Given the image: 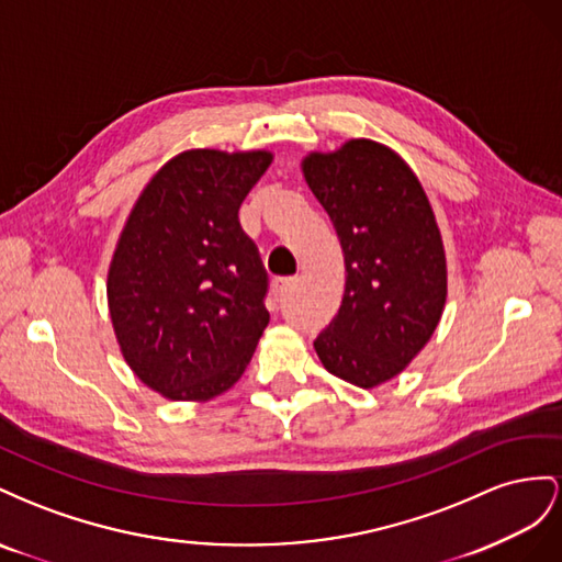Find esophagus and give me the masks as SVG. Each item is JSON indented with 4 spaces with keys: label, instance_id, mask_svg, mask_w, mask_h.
Masks as SVG:
<instances>
[{
    "label": "esophagus",
    "instance_id": "obj_1",
    "mask_svg": "<svg viewBox=\"0 0 562 562\" xmlns=\"http://www.w3.org/2000/svg\"><path fill=\"white\" fill-rule=\"evenodd\" d=\"M296 286V278H276L270 284V292H272V299H276L278 303H282L286 296H290L294 292Z\"/></svg>",
    "mask_w": 562,
    "mask_h": 562
}]
</instances>
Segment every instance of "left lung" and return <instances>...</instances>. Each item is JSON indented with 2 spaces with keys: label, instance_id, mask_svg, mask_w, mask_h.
<instances>
[{
  "label": "left lung",
  "instance_id": "obj_1",
  "mask_svg": "<svg viewBox=\"0 0 562 562\" xmlns=\"http://www.w3.org/2000/svg\"><path fill=\"white\" fill-rule=\"evenodd\" d=\"M346 261L341 308L313 341L325 370L374 389L397 376L436 331L447 268L426 192L405 159L356 138L303 159Z\"/></svg>",
  "mask_w": 562,
  "mask_h": 562
}]
</instances>
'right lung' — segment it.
<instances>
[{"instance_id": "1", "label": "right lung", "mask_w": 562, "mask_h": 562, "mask_svg": "<svg viewBox=\"0 0 562 562\" xmlns=\"http://www.w3.org/2000/svg\"><path fill=\"white\" fill-rule=\"evenodd\" d=\"M272 155L188 150L155 173L108 272L126 364L171 400H210L245 374L263 329L268 272L239 204Z\"/></svg>"}]
</instances>
